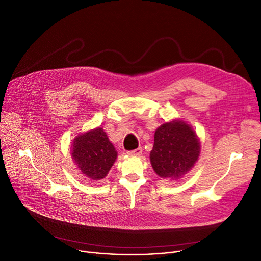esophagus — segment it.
<instances>
[{"mask_svg":"<svg viewBox=\"0 0 261 261\" xmlns=\"http://www.w3.org/2000/svg\"><path fill=\"white\" fill-rule=\"evenodd\" d=\"M142 152H143V149H142V147H139V148H136V149H134V150H131V151H128L127 153H128L129 155L140 156V155H142Z\"/></svg>","mask_w":261,"mask_h":261,"instance_id":"obj_1","label":"esophagus"}]
</instances>
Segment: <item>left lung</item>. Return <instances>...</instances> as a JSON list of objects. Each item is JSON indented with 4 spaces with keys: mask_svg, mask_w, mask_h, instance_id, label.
<instances>
[{
    "mask_svg": "<svg viewBox=\"0 0 261 261\" xmlns=\"http://www.w3.org/2000/svg\"><path fill=\"white\" fill-rule=\"evenodd\" d=\"M200 150L195 130L184 120L176 119L155 130L150 162L159 176L177 180L195 166Z\"/></svg>",
    "mask_w": 261,
    "mask_h": 261,
    "instance_id": "left-lung-1",
    "label": "left lung"
}]
</instances>
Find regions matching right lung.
I'll return each instance as SVG.
<instances>
[{"label":"right lung","mask_w":261,"mask_h":261,"mask_svg":"<svg viewBox=\"0 0 261 261\" xmlns=\"http://www.w3.org/2000/svg\"><path fill=\"white\" fill-rule=\"evenodd\" d=\"M72 146V159L77 168L91 180L103 179L117 158V151L102 128L78 135Z\"/></svg>","instance_id":"right-lung-1"}]
</instances>
